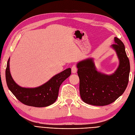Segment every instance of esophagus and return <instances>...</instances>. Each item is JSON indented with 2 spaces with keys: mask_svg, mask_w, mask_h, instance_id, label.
I'll list each match as a JSON object with an SVG mask.
<instances>
[{
  "mask_svg": "<svg viewBox=\"0 0 135 135\" xmlns=\"http://www.w3.org/2000/svg\"><path fill=\"white\" fill-rule=\"evenodd\" d=\"M71 71L73 73H74V74H75V73H76L77 71V68L76 66H75V65H73V66H72L71 68Z\"/></svg>",
  "mask_w": 135,
  "mask_h": 135,
  "instance_id": "1",
  "label": "esophagus"
}]
</instances>
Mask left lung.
Wrapping results in <instances>:
<instances>
[{"instance_id": "8db88e82", "label": "left lung", "mask_w": 135, "mask_h": 135, "mask_svg": "<svg viewBox=\"0 0 135 135\" xmlns=\"http://www.w3.org/2000/svg\"><path fill=\"white\" fill-rule=\"evenodd\" d=\"M112 47L115 51L119 65L113 74L107 75L97 71L93 59L77 64L81 99L88 104L105 106L112 104L123 94L127 87L130 71L129 61L123 43L117 37Z\"/></svg>"}]
</instances>
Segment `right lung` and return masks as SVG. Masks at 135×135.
Returning <instances> with one entry per match:
<instances>
[{
  "label": "right lung",
  "instance_id": "right-lung-1",
  "mask_svg": "<svg viewBox=\"0 0 135 135\" xmlns=\"http://www.w3.org/2000/svg\"><path fill=\"white\" fill-rule=\"evenodd\" d=\"M9 59L7 62L6 70L7 86L20 102L31 107L42 108L54 104L58 97L61 84L71 74V69L68 68L55 75L39 87L24 88L16 83L12 78L9 70Z\"/></svg>",
  "mask_w": 135,
  "mask_h": 135
}]
</instances>
